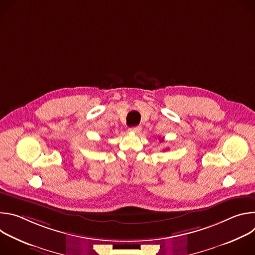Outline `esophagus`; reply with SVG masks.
Wrapping results in <instances>:
<instances>
[{
	"instance_id": "1",
	"label": "esophagus",
	"mask_w": 255,
	"mask_h": 255,
	"mask_svg": "<svg viewBox=\"0 0 255 255\" xmlns=\"http://www.w3.org/2000/svg\"><path fill=\"white\" fill-rule=\"evenodd\" d=\"M130 131L133 133H139L141 131V127L140 126H135V127H131Z\"/></svg>"
}]
</instances>
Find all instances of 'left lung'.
<instances>
[{
  "label": "left lung",
  "instance_id": "left-lung-1",
  "mask_svg": "<svg viewBox=\"0 0 255 255\" xmlns=\"http://www.w3.org/2000/svg\"><path fill=\"white\" fill-rule=\"evenodd\" d=\"M160 141H162V139H161V140H160Z\"/></svg>",
  "mask_w": 255,
  "mask_h": 255
}]
</instances>
